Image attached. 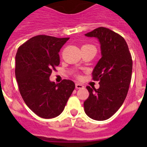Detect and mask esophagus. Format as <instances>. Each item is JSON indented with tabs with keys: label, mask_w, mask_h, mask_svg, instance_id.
Masks as SVG:
<instances>
[{
	"label": "esophagus",
	"mask_w": 147,
	"mask_h": 147,
	"mask_svg": "<svg viewBox=\"0 0 147 147\" xmlns=\"http://www.w3.org/2000/svg\"><path fill=\"white\" fill-rule=\"evenodd\" d=\"M75 87H76V89H81V88H84V85H82V84H80V83H76Z\"/></svg>",
	"instance_id": "34e87169"
}]
</instances>
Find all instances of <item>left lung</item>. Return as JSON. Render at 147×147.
Masks as SVG:
<instances>
[{
	"mask_svg": "<svg viewBox=\"0 0 147 147\" xmlns=\"http://www.w3.org/2000/svg\"><path fill=\"white\" fill-rule=\"evenodd\" d=\"M85 35L98 39L102 57L92 73L93 80H99V88L86 87L89 97L84 102V109L90 119L105 121L125 100L132 76V57L125 40L112 30L99 27Z\"/></svg>",
	"mask_w": 147,
	"mask_h": 147,
	"instance_id": "obj_1",
	"label": "left lung"
}]
</instances>
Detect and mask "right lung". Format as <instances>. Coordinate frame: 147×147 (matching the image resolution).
<instances>
[{
  "mask_svg": "<svg viewBox=\"0 0 147 147\" xmlns=\"http://www.w3.org/2000/svg\"><path fill=\"white\" fill-rule=\"evenodd\" d=\"M68 40L37 35L20 46L15 56V76L22 98L43 119L60 115L75 88L71 80L56 84L49 79L59 65V51Z\"/></svg>",
  "mask_w": 147,
  "mask_h": 147,
  "instance_id": "1",
  "label": "right lung"
}]
</instances>
